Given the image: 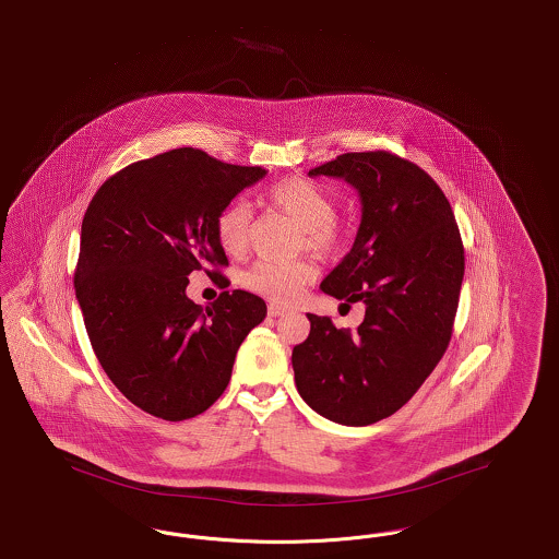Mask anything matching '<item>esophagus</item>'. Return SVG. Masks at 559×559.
Here are the masks:
<instances>
[{
	"mask_svg": "<svg viewBox=\"0 0 559 559\" xmlns=\"http://www.w3.org/2000/svg\"><path fill=\"white\" fill-rule=\"evenodd\" d=\"M269 313L272 318H278V316H287L289 310L287 308H283V306H276V304H270Z\"/></svg>",
	"mask_w": 559,
	"mask_h": 559,
	"instance_id": "esophagus-1",
	"label": "esophagus"
}]
</instances>
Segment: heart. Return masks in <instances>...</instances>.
<instances>
[{"instance_id": "obj_1", "label": "heart", "mask_w": 559, "mask_h": 559, "mask_svg": "<svg viewBox=\"0 0 559 559\" xmlns=\"http://www.w3.org/2000/svg\"><path fill=\"white\" fill-rule=\"evenodd\" d=\"M269 200L301 226L308 249L318 255H335L345 243V228L336 223L333 198L312 180L287 179L270 187ZM251 212L246 203L235 201L221 210L216 235L228 255H241L247 247ZM316 278L310 262L260 260L247 272V287L272 301L289 304Z\"/></svg>"}]
</instances>
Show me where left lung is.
<instances>
[{"label":"left lung","mask_w":559,"mask_h":559,"mask_svg":"<svg viewBox=\"0 0 559 559\" xmlns=\"http://www.w3.org/2000/svg\"><path fill=\"white\" fill-rule=\"evenodd\" d=\"M308 175L359 193L354 247L320 289L366 313L354 331L308 313L310 335L290 356L295 384L336 425H374L409 402L445 354L464 278L460 228L441 187L389 152L343 154Z\"/></svg>","instance_id":"left-lung-1"}]
</instances>
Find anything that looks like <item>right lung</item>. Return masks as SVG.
Segmentation results:
<instances>
[{"label":"right lung","mask_w":559,"mask_h":559,"mask_svg":"<svg viewBox=\"0 0 559 559\" xmlns=\"http://www.w3.org/2000/svg\"><path fill=\"white\" fill-rule=\"evenodd\" d=\"M264 177L180 147L116 173L85 212L74 290L91 347L116 389L156 418L179 423L216 402L266 318L247 290H224L205 310L185 293L193 270L228 266L216 218Z\"/></svg>","instance_id":"1"}]
</instances>
